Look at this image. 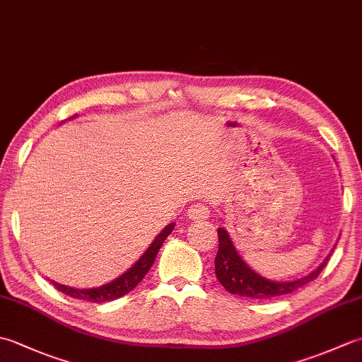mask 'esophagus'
I'll return each mask as SVG.
<instances>
[{
  "label": "esophagus",
  "instance_id": "34e87169",
  "mask_svg": "<svg viewBox=\"0 0 362 362\" xmlns=\"http://www.w3.org/2000/svg\"><path fill=\"white\" fill-rule=\"evenodd\" d=\"M210 216V209L204 204H194L189 206L188 210V218L194 221H202Z\"/></svg>",
  "mask_w": 362,
  "mask_h": 362
}]
</instances>
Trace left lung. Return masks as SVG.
Returning <instances> with one entry per match:
<instances>
[{
  "mask_svg": "<svg viewBox=\"0 0 362 362\" xmlns=\"http://www.w3.org/2000/svg\"><path fill=\"white\" fill-rule=\"evenodd\" d=\"M218 236L219 249L216 253V259H214V272H216L219 283L230 294L243 297L272 298L291 294V292H294L298 288L305 286V284H308L310 281L316 280L329 258L328 255L316 271H313L311 274L303 276V279L294 281H272L258 275L255 271H252L247 263L240 257V253L236 252L233 241L230 240V235L227 233L226 228L219 227Z\"/></svg>",
  "mask_w": 362,
  "mask_h": 362,
  "instance_id": "left-lung-1",
  "label": "left lung"
}]
</instances>
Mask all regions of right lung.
I'll list each match as a JSON object with an SVG mask.
<instances>
[{"instance_id":"1","label":"right lung","mask_w":362,"mask_h":362,"mask_svg":"<svg viewBox=\"0 0 362 362\" xmlns=\"http://www.w3.org/2000/svg\"><path fill=\"white\" fill-rule=\"evenodd\" d=\"M173 228H174V224L166 226L157 235L156 240L152 241L148 250L143 253L140 259H138L127 272H124L121 276H118V279H115L110 283L103 284V286L91 288V289H76V288L65 286V284H59L56 281H51V283L56 286L57 291L64 292V294H66V296H70L73 298H79V300H87V302H93V303L110 302V300L126 296L127 292L132 291L136 284L144 279V275L148 274L151 266L153 264V261H156V257L161 247V244L165 243L168 235L173 232Z\"/></svg>"}]
</instances>
